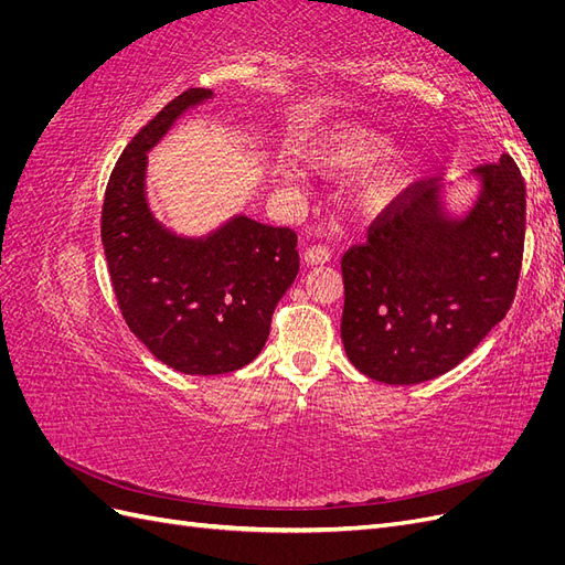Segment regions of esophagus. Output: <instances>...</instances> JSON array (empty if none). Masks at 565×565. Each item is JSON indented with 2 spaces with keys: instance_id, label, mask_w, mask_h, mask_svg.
<instances>
[{
  "instance_id": "esophagus-1",
  "label": "esophagus",
  "mask_w": 565,
  "mask_h": 565,
  "mask_svg": "<svg viewBox=\"0 0 565 565\" xmlns=\"http://www.w3.org/2000/svg\"><path fill=\"white\" fill-rule=\"evenodd\" d=\"M330 256H332V252L324 245H311L303 252V262L309 266H318V264H328Z\"/></svg>"
}]
</instances>
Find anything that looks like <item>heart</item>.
Returning a JSON list of instances; mask_svg holds the SVG:
<instances>
[{"label":"heart","mask_w":565,"mask_h":565,"mask_svg":"<svg viewBox=\"0 0 565 565\" xmlns=\"http://www.w3.org/2000/svg\"><path fill=\"white\" fill-rule=\"evenodd\" d=\"M388 139L380 131L365 127H344L330 131L324 139L313 143L309 156L330 172H353L376 160L386 150ZM413 177V158L407 150H391L374 162L367 172L358 179L353 188L355 204L365 212H384L396 202Z\"/></svg>","instance_id":"obj_1"}]
</instances>
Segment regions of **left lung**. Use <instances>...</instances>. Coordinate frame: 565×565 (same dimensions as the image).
Wrapping results in <instances>:
<instances>
[{"mask_svg": "<svg viewBox=\"0 0 565 565\" xmlns=\"http://www.w3.org/2000/svg\"><path fill=\"white\" fill-rule=\"evenodd\" d=\"M471 207L452 214L446 185L419 181L341 259V341L365 377L393 386L457 367L516 295L525 183L516 162L476 167Z\"/></svg>", "mask_w": 565, "mask_h": 565, "instance_id": "obj_1", "label": "left lung"}]
</instances>
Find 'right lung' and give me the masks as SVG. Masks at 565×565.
Masks as SVG:
<instances>
[{
	"label": "right lung",
	"instance_id": "add662e5",
	"mask_svg": "<svg viewBox=\"0 0 565 565\" xmlns=\"http://www.w3.org/2000/svg\"><path fill=\"white\" fill-rule=\"evenodd\" d=\"M188 89L134 136L119 156L104 200V241L110 282L129 330L146 349L183 374H226L262 353L270 318L299 273L297 233L245 214L216 231L185 237L150 212L148 152L177 119L210 100Z\"/></svg>",
	"mask_w": 565,
	"mask_h": 565
}]
</instances>
